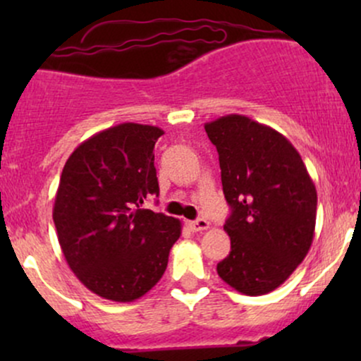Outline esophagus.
Listing matches in <instances>:
<instances>
[{"label": "esophagus", "mask_w": 361, "mask_h": 361, "mask_svg": "<svg viewBox=\"0 0 361 361\" xmlns=\"http://www.w3.org/2000/svg\"><path fill=\"white\" fill-rule=\"evenodd\" d=\"M190 227L195 233H202V231H207L210 227V222L205 221V219H197V221L190 222Z\"/></svg>", "instance_id": "34e87169"}]
</instances>
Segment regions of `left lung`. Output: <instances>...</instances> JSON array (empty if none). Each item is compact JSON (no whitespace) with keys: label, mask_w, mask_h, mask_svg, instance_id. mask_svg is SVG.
I'll use <instances>...</instances> for the list:
<instances>
[{"label":"left lung","mask_w":361,"mask_h":361,"mask_svg":"<svg viewBox=\"0 0 361 361\" xmlns=\"http://www.w3.org/2000/svg\"><path fill=\"white\" fill-rule=\"evenodd\" d=\"M217 147L222 190L231 205L224 231L231 252L219 276L244 295L279 288L307 256L317 192L297 149L275 128L244 115L205 123Z\"/></svg>","instance_id":"left-lung-1"}]
</instances>
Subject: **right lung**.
I'll list each match as a JSON object with an SVG mask.
<instances>
[{
  "label": "right lung",
  "instance_id": "add662e5",
  "mask_svg": "<svg viewBox=\"0 0 361 361\" xmlns=\"http://www.w3.org/2000/svg\"><path fill=\"white\" fill-rule=\"evenodd\" d=\"M159 127L126 122L91 135L66 161L52 219L69 268L97 295L134 302L168 267L181 222L140 209L159 195Z\"/></svg>",
  "mask_w": 361,
  "mask_h": 361
}]
</instances>
